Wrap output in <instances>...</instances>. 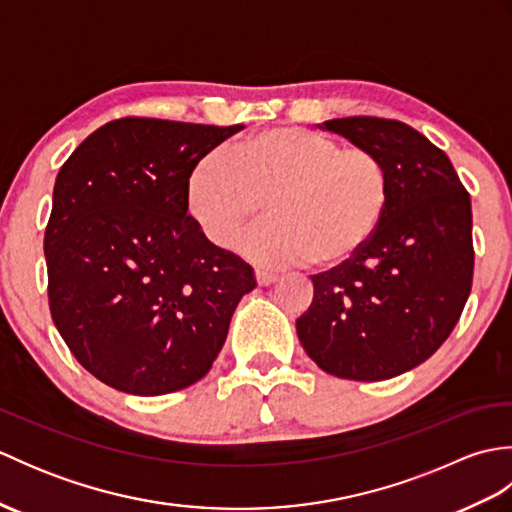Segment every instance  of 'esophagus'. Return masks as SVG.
<instances>
[{
  "instance_id": "34e87169",
  "label": "esophagus",
  "mask_w": 512,
  "mask_h": 512,
  "mask_svg": "<svg viewBox=\"0 0 512 512\" xmlns=\"http://www.w3.org/2000/svg\"><path fill=\"white\" fill-rule=\"evenodd\" d=\"M255 279L259 286H273L279 281V277L275 273H268V270H262V268L255 270Z\"/></svg>"
}]
</instances>
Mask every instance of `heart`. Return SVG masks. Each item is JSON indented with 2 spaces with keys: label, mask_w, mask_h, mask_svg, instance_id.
I'll use <instances>...</instances> for the list:
<instances>
[{
  "label": "heart",
  "mask_w": 512,
  "mask_h": 512,
  "mask_svg": "<svg viewBox=\"0 0 512 512\" xmlns=\"http://www.w3.org/2000/svg\"><path fill=\"white\" fill-rule=\"evenodd\" d=\"M266 200L268 220L237 250L270 268L336 266L369 244L389 204L385 162L365 147L303 127H273L206 154L187 180V206L202 235L228 248Z\"/></svg>",
  "instance_id": "1"
}]
</instances>
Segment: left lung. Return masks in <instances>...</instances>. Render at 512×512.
<instances>
[{
	"instance_id": "obj_1",
	"label": "left lung",
	"mask_w": 512,
	"mask_h": 512,
	"mask_svg": "<svg viewBox=\"0 0 512 512\" xmlns=\"http://www.w3.org/2000/svg\"><path fill=\"white\" fill-rule=\"evenodd\" d=\"M319 127L385 162L389 204L361 253L312 275L299 341L332 376L394 378L449 339L471 295V198L447 154L405 123L350 116Z\"/></svg>"
}]
</instances>
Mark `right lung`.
I'll list each match as a JSON object with an SVG mask.
<instances>
[{"mask_svg": "<svg viewBox=\"0 0 512 512\" xmlns=\"http://www.w3.org/2000/svg\"><path fill=\"white\" fill-rule=\"evenodd\" d=\"M244 125L118 118L59 169L43 237L50 314L101 383L134 396L198 383L253 268L187 215L195 162Z\"/></svg>", "mask_w": 512, "mask_h": 512, "instance_id": "add662e5", "label": "right lung"}]
</instances>
